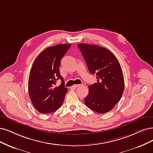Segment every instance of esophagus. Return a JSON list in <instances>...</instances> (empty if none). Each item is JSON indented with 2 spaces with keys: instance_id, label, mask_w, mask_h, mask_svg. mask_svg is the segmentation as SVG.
Returning a JSON list of instances; mask_svg holds the SVG:
<instances>
[{
  "instance_id": "1",
  "label": "esophagus",
  "mask_w": 153,
  "mask_h": 153,
  "mask_svg": "<svg viewBox=\"0 0 153 153\" xmlns=\"http://www.w3.org/2000/svg\"><path fill=\"white\" fill-rule=\"evenodd\" d=\"M80 86V84H78V85H74L73 86V88H76V87H79Z\"/></svg>"
}]
</instances>
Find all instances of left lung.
<instances>
[{
  "mask_svg": "<svg viewBox=\"0 0 153 153\" xmlns=\"http://www.w3.org/2000/svg\"><path fill=\"white\" fill-rule=\"evenodd\" d=\"M88 71L96 75L97 83L88 85L84 99L86 106L98 113L109 112L122 97L124 77L118 59L108 49L96 45L78 44Z\"/></svg>",
  "mask_w": 153,
  "mask_h": 153,
  "instance_id": "8db88e82",
  "label": "left lung"
}]
</instances>
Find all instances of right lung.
I'll return each mask as SVG.
<instances>
[{"label": "right lung", "instance_id": "1", "mask_svg": "<svg viewBox=\"0 0 153 153\" xmlns=\"http://www.w3.org/2000/svg\"><path fill=\"white\" fill-rule=\"evenodd\" d=\"M71 44H59L47 47L35 59L28 79V94L35 109L41 113L58 109L64 101L68 88L59 72L62 57ZM60 79V85L55 87Z\"/></svg>", "mask_w": 153, "mask_h": 153}]
</instances>
